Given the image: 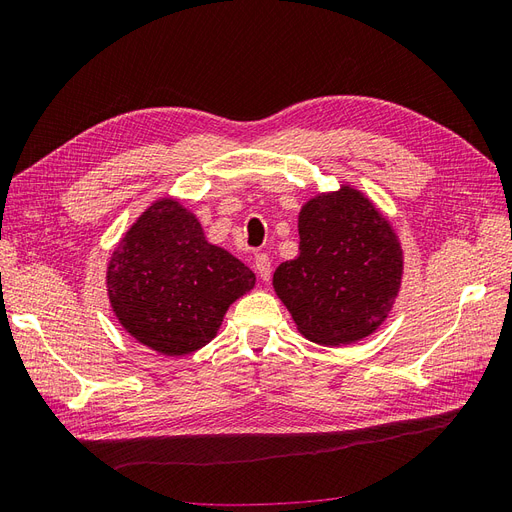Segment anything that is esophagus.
<instances>
[{
	"instance_id": "34e87169",
	"label": "esophagus",
	"mask_w": 512,
	"mask_h": 512,
	"mask_svg": "<svg viewBox=\"0 0 512 512\" xmlns=\"http://www.w3.org/2000/svg\"><path fill=\"white\" fill-rule=\"evenodd\" d=\"M256 273L262 282H269L271 280V260L267 254H258L256 256Z\"/></svg>"
}]
</instances>
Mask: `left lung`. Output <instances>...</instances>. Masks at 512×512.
I'll use <instances>...</instances> for the list:
<instances>
[{"label":"left lung","mask_w":512,"mask_h":512,"mask_svg":"<svg viewBox=\"0 0 512 512\" xmlns=\"http://www.w3.org/2000/svg\"><path fill=\"white\" fill-rule=\"evenodd\" d=\"M404 280V250L391 220L356 185L318 192L299 211V256L273 273V290L297 331L320 346L376 333Z\"/></svg>","instance_id":"obj_1"}]
</instances>
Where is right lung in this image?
I'll use <instances>...</instances> for the list:
<instances>
[{"label": "right lung", "instance_id": "add662e5", "mask_svg": "<svg viewBox=\"0 0 512 512\" xmlns=\"http://www.w3.org/2000/svg\"><path fill=\"white\" fill-rule=\"evenodd\" d=\"M254 286L256 275L211 243L175 196L153 200L106 265L108 303L123 331L166 356L207 346L228 307Z\"/></svg>", "mask_w": 512, "mask_h": 512}]
</instances>
